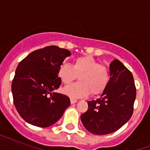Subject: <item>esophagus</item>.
<instances>
[{
	"label": "esophagus",
	"mask_w": 150,
	"mask_h": 150,
	"mask_svg": "<svg viewBox=\"0 0 150 150\" xmlns=\"http://www.w3.org/2000/svg\"><path fill=\"white\" fill-rule=\"evenodd\" d=\"M77 103V100L71 98V104H74V103Z\"/></svg>",
	"instance_id": "esophagus-1"
}]
</instances>
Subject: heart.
<instances>
[{
    "instance_id": "1",
    "label": "heart",
    "mask_w": 150,
    "mask_h": 150,
    "mask_svg": "<svg viewBox=\"0 0 150 150\" xmlns=\"http://www.w3.org/2000/svg\"><path fill=\"white\" fill-rule=\"evenodd\" d=\"M59 79L68 85L76 79L79 82L64 87L63 93L72 98H81L91 93L96 96L102 93L110 80V71L107 66L100 64L93 57L86 55L75 59L73 65L61 64L58 68Z\"/></svg>"
}]
</instances>
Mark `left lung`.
I'll return each instance as SVG.
<instances>
[{
	"mask_svg": "<svg viewBox=\"0 0 150 150\" xmlns=\"http://www.w3.org/2000/svg\"><path fill=\"white\" fill-rule=\"evenodd\" d=\"M109 82L100 98L88 101L81 121L89 132L107 135L129 121L133 114L136 89L130 71L117 59L110 64Z\"/></svg>",
	"mask_w": 150,
	"mask_h": 150,
	"instance_id": "obj_1",
	"label": "left lung"
}]
</instances>
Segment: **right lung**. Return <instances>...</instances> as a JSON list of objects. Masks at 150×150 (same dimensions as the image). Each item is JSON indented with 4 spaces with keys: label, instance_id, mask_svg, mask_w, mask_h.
<instances>
[{
    "label": "right lung",
    "instance_id": "add662e5",
    "mask_svg": "<svg viewBox=\"0 0 150 150\" xmlns=\"http://www.w3.org/2000/svg\"><path fill=\"white\" fill-rule=\"evenodd\" d=\"M70 51L57 46L34 50L18 65L11 84L15 108L25 121L46 128L61 118L70 99L54 93L61 84L58 68Z\"/></svg>",
    "mask_w": 150,
    "mask_h": 150
}]
</instances>
